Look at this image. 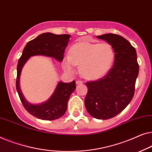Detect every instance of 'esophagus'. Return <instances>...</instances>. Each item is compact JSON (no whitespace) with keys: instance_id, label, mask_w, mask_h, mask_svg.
Here are the masks:
<instances>
[{"instance_id":"obj_1","label":"esophagus","mask_w":152,"mask_h":152,"mask_svg":"<svg viewBox=\"0 0 152 152\" xmlns=\"http://www.w3.org/2000/svg\"><path fill=\"white\" fill-rule=\"evenodd\" d=\"M76 83L77 85H80V84H82L83 81H81V80H76Z\"/></svg>"}]
</instances>
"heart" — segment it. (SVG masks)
I'll return each mask as SVG.
<instances>
[{"mask_svg": "<svg viewBox=\"0 0 152 152\" xmlns=\"http://www.w3.org/2000/svg\"><path fill=\"white\" fill-rule=\"evenodd\" d=\"M114 50L108 42L81 41L74 44L69 49V54L62 61L63 69L73 74L80 65L81 75L88 80L102 77L109 72L114 63Z\"/></svg>", "mask_w": 152, "mask_h": 152, "instance_id": "obj_1", "label": "heart"}]
</instances>
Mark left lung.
Instances as JSON below:
<instances>
[{
    "label": "left lung",
    "instance_id": "8db88e82",
    "mask_svg": "<svg viewBox=\"0 0 152 152\" xmlns=\"http://www.w3.org/2000/svg\"><path fill=\"white\" fill-rule=\"evenodd\" d=\"M96 37L112 45L114 65L102 78L86 83L85 105L94 118L107 120L120 114L131 102L139 66L135 48L123 36L105 34Z\"/></svg>",
    "mask_w": 152,
    "mask_h": 152
}]
</instances>
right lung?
I'll return each instance as SVG.
<instances>
[{"label":"right lung","mask_w":152,"mask_h":152,"mask_svg":"<svg viewBox=\"0 0 152 152\" xmlns=\"http://www.w3.org/2000/svg\"><path fill=\"white\" fill-rule=\"evenodd\" d=\"M70 36L69 34L56 35L50 32L40 34L27 42L18 60L16 83L17 92L25 110L36 118L53 121L63 116L67 111L70 95L76 89V82L74 80L65 83L60 81L47 101L38 104H31L25 100L20 88V76L23 66L29 58L36 55L45 56L54 58L59 62L63 61Z\"/></svg>","instance_id":"add662e5"}]
</instances>
